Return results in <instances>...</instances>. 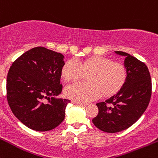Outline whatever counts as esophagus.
<instances>
[{
	"label": "esophagus",
	"mask_w": 158,
	"mask_h": 158,
	"mask_svg": "<svg viewBox=\"0 0 158 158\" xmlns=\"http://www.w3.org/2000/svg\"><path fill=\"white\" fill-rule=\"evenodd\" d=\"M72 102L74 103V104H79V105H81V106H86L87 105V103H82V102H78V101H73Z\"/></svg>",
	"instance_id": "1"
}]
</instances>
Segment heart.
Returning a JSON list of instances; mask_svg holds the SVG:
<instances>
[{"mask_svg":"<svg viewBox=\"0 0 158 158\" xmlns=\"http://www.w3.org/2000/svg\"><path fill=\"white\" fill-rule=\"evenodd\" d=\"M87 73L86 82H75L64 89L70 99L80 102L93 101L103 96H111L118 92L127 78L126 67L118 62L102 56L69 60L61 69V76L66 82L76 81Z\"/></svg>","mask_w":158,"mask_h":158,"instance_id":"heart-1","label":"heart"}]
</instances>
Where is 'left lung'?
<instances>
[{
    "instance_id": "obj_1",
    "label": "left lung",
    "mask_w": 158,
    "mask_h": 158,
    "mask_svg": "<svg viewBox=\"0 0 158 158\" xmlns=\"http://www.w3.org/2000/svg\"><path fill=\"white\" fill-rule=\"evenodd\" d=\"M115 53L126 57V81L117 94L104 102L97 103L99 112L92 120L96 127L109 133L121 132L132 126L148 107L152 91L147 66L127 53Z\"/></svg>"
}]
</instances>
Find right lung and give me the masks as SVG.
Instances as JSON below:
<instances>
[{
	"label": "right lung",
	"mask_w": 158,
	"mask_h": 158,
	"mask_svg": "<svg viewBox=\"0 0 158 158\" xmlns=\"http://www.w3.org/2000/svg\"><path fill=\"white\" fill-rule=\"evenodd\" d=\"M64 64L61 54L37 47L11 64L7 76V100L15 116L29 129L49 131L64 119L70 101L54 97L62 90L60 79Z\"/></svg>",
	"instance_id": "right-lung-1"
}]
</instances>
